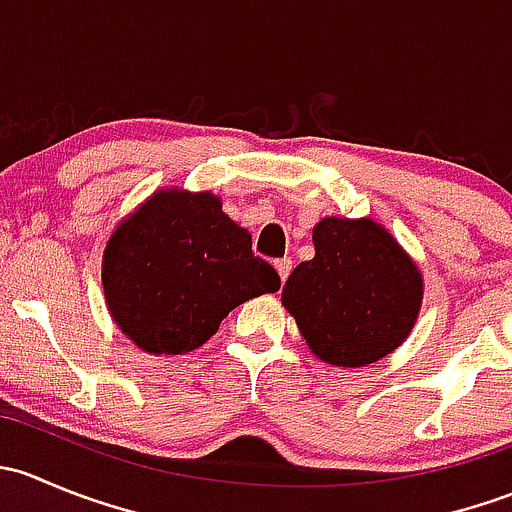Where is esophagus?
<instances>
[{"label":"esophagus","mask_w":512,"mask_h":512,"mask_svg":"<svg viewBox=\"0 0 512 512\" xmlns=\"http://www.w3.org/2000/svg\"><path fill=\"white\" fill-rule=\"evenodd\" d=\"M275 270H277V275H280V280L285 282L289 277V272H292V260H289V257H282V260L275 262Z\"/></svg>","instance_id":"obj_1"}]
</instances>
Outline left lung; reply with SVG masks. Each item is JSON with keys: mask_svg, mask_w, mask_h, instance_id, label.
Wrapping results in <instances>:
<instances>
[{"mask_svg": "<svg viewBox=\"0 0 512 512\" xmlns=\"http://www.w3.org/2000/svg\"><path fill=\"white\" fill-rule=\"evenodd\" d=\"M314 257L299 262L282 304L309 349L334 366L374 364L414 329L423 280L404 247L369 218H324L312 230Z\"/></svg>", "mask_w": 512, "mask_h": 512, "instance_id": "1", "label": "left lung"}]
</instances>
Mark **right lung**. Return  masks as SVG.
<instances>
[{"mask_svg": "<svg viewBox=\"0 0 512 512\" xmlns=\"http://www.w3.org/2000/svg\"><path fill=\"white\" fill-rule=\"evenodd\" d=\"M101 282L113 322L148 354L193 352L237 304L280 289L220 198L178 188L158 190L116 227Z\"/></svg>", "mask_w": 512, "mask_h": 512, "instance_id": "right-lung-1", "label": "right lung"}]
</instances>
